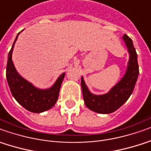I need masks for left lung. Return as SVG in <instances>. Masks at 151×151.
<instances>
[{"label":"left lung","instance_id":"obj_1","mask_svg":"<svg viewBox=\"0 0 151 151\" xmlns=\"http://www.w3.org/2000/svg\"><path fill=\"white\" fill-rule=\"evenodd\" d=\"M122 39L129 53V61L123 77L108 93L100 95L93 94L89 91L83 76L81 77L82 93L85 104L88 109L95 113L109 114L115 112L129 99L136 86L139 75L137 52L133 46L132 40L127 34H124Z\"/></svg>","mask_w":151,"mask_h":151}]
</instances>
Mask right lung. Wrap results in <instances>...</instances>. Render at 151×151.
Instances as JSON below:
<instances>
[{"label": "right lung", "instance_id": "1", "mask_svg": "<svg viewBox=\"0 0 151 151\" xmlns=\"http://www.w3.org/2000/svg\"><path fill=\"white\" fill-rule=\"evenodd\" d=\"M21 32L17 34L8 55L6 80L13 97L20 105L29 112L40 113L52 109L57 103L61 86L65 74V72L62 73L52 86L48 89H38L32 83L22 77L16 70L12 62V52L14 43L18 38L19 34Z\"/></svg>", "mask_w": 151, "mask_h": 151}]
</instances>
